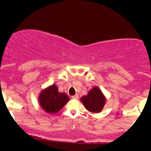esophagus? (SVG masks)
Returning <instances> with one entry per match:
<instances>
[{
  "instance_id": "esophagus-1",
  "label": "esophagus",
  "mask_w": 151,
  "mask_h": 151,
  "mask_svg": "<svg viewBox=\"0 0 151 151\" xmlns=\"http://www.w3.org/2000/svg\"><path fill=\"white\" fill-rule=\"evenodd\" d=\"M72 98L73 99H77L79 98V96H78V94H75L74 95V96H72Z\"/></svg>"
}]
</instances>
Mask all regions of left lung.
<instances>
[{
  "label": "left lung",
  "mask_w": 151,
  "mask_h": 151,
  "mask_svg": "<svg viewBox=\"0 0 151 151\" xmlns=\"http://www.w3.org/2000/svg\"><path fill=\"white\" fill-rule=\"evenodd\" d=\"M81 101L88 111L93 113H99L104 106L106 98L101 90L95 86L90 90L86 96L81 98Z\"/></svg>",
  "instance_id": "left-lung-1"
}]
</instances>
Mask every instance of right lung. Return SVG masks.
Listing matches in <instances>:
<instances>
[{"instance_id":"1","label":"right lung","mask_w":151,"mask_h":151,"mask_svg":"<svg viewBox=\"0 0 151 151\" xmlns=\"http://www.w3.org/2000/svg\"><path fill=\"white\" fill-rule=\"evenodd\" d=\"M38 99L43 110L49 114H55L63 108L70 97L65 93H60L58 86L52 84L41 91Z\"/></svg>"}]
</instances>
